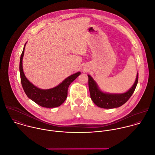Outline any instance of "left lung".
Listing matches in <instances>:
<instances>
[{"instance_id": "obj_1", "label": "left lung", "mask_w": 155, "mask_h": 155, "mask_svg": "<svg viewBox=\"0 0 155 155\" xmlns=\"http://www.w3.org/2000/svg\"><path fill=\"white\" fill-rule=\"evenodd\" d=\"M88 77L91 98L97 106L104 109L117 108L126 103L134 94L138 81V73L134 85L127 92L123 94H107L100 91L91 75H88Z\"/></svg>"}]
</instances>
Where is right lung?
Masks as SVG:
<instances>
[{"instance_id": "1", "label": "right lung", "mask_w": 155, "mask_h": 155, "mask_svg": "<svg viewBox=\"0 0 155 155\" xmlns=\"http://www.w3.org/2000/svg\"><path fill=\"white\" fill-rule=\"evenodd\" d=\"M25 45L26 43L20 56L19 70L21 83L26 95L29 99L41 107L53 108L60 106L64 103L67 98L69 86L77 78V77L81 74V72H78L70 75L63 80L60 84L52 89H39L29 81V80L26 78L23 72L22 60L24 55Z\"/></svg>"}]
</instances>
